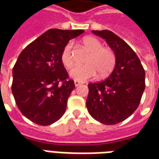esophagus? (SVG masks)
I'll use <instances>...</instances> for the list:
<instances>
[{"mask_svg": "<svg viewBox=\"0 0 159 159\" xmlns=\"http://www.w3.org/2000/svg\"><path fill=\"white\" fill-rule=\"evenodd\" d=\"M74 83H75V86L76 87L79 86V85H81V84H82V83H81V82H79V81H77V80H75V81H74Z\"/></svg>", "mask_w": 159, "mask_h": 159, "instance_id": "esophagus-1", "label": "esophagus"}]
</instances>
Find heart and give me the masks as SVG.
Wrapping results in <instances>:
<instances>
[{
  "mask_svg": "<svg viewBox=\"0 0 159 159\" xmlns=\"http://www.w3.org/2000/svg\"><path fill=\"white\" fill-rule=\"evenodd\" d=\"M83 44L91 53L87 59V65L76 66L70 70V76L77 81L89 79L98 73L99 77H105L109 75L116 65V56L111 48H102L101 42L92 36L85 37ZM72 42H69L63 48L60 59L63 66L70 69L73 65V56L71 52Z\"/></svg>",
  "mask_w": 159,
  "mask_h": 159,
  "instance_id": "obj_1",
  "label": "heart"
}]
</instances>
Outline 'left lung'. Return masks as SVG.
Returning a JSON list of instances; mask_svg holds the SVG:
<instances>
[{"label": "left lung", "instance_id": "obj_1", "mask_svg": "<svg viewBox=\"0 0 159 159\" xmlns=\"http://www.w3.org/2000/svg\"><path fill=\"white\" fill-rule=\"evenodd\" d=\"M106 40L116 56L110 76L100 83L89 84L86 106L95 120L107 125L123 122L140 105L145 90V70L134 50L110 30H92Z\"/></svg>", "mask_w": 159, "mask_h": 159}]
</instances>
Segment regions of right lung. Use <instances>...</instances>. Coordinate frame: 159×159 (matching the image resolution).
Segmentation results:
<instances>
[{"instance_id":"add662e5","label":"right lung","mask_w":159,"mask_h":159,"mask_svg":"<svg viewBox=\"0 0 159 159\" xmlns=\"http://www.w3.org/2000/svg\"><path fill=\"white\" fill-rule=\"evenodd\" d=\"M83 32L50 29L20 52L12 69V92L19 111L33 123L50 125L65 113L75 84L60 54L70 40Z\"/></svg>"}]
</instances>
